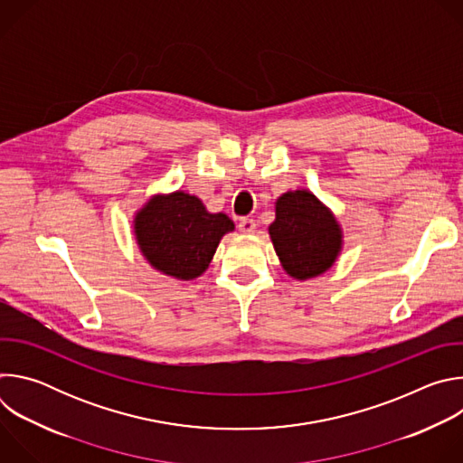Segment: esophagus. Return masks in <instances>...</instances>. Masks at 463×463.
Wrapping results in <instances>:
<instances>
[{
  "label": "esophagus",
  "instance_id": "34e87169",
  "mask_svg": "<svg viewBox=\"0 0 463 463\" xmlns=\"http://www.w3.org/2000/svg\"><path fill=\"white\" fill-rule=\"evenodd\" d=\"M238 229H240V232H243V234H252L254 229H256V222L250 220V218H243V220H240Z\"/></svg>",
  "mask_w": 463,
  "mask_h": 463
}]
</instances>
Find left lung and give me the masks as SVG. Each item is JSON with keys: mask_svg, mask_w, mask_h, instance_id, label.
<instances>
[{"mask_svg": "<svg viewBox=\"0 0 463 463\" xmlns=\"http://www.w3.org/2000/svg\"><path fill=\"white\" fill-rule=\"evenodd\" d=\"M269 236L284 271L295 280L326 273L343 250V229L335 214L306 188L279 197Z\"/></svg>", "mask_w": 463, "mask_h": 463, "instance_id": "obj_1", "label": "left lung"}]
</instances>
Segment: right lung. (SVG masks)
<instances>
[{
	"mask_svg": "<svg viewBox=\"0 0 463 463\" xmlns=\"http://www.w3.org/2000/svg\"><path fill=\"white\" fill-rule=\"evenodd\" d=\"M234 222L207 211L197 195L183 190L156 194L136 213L134 234L150 266L175 280L202 277Z\"/></svg>",
	"mask_w": 463,
	"mask_h": 463,
	"instance_id": "add662e5",
	"label": "right lung"
}]
</instances>
